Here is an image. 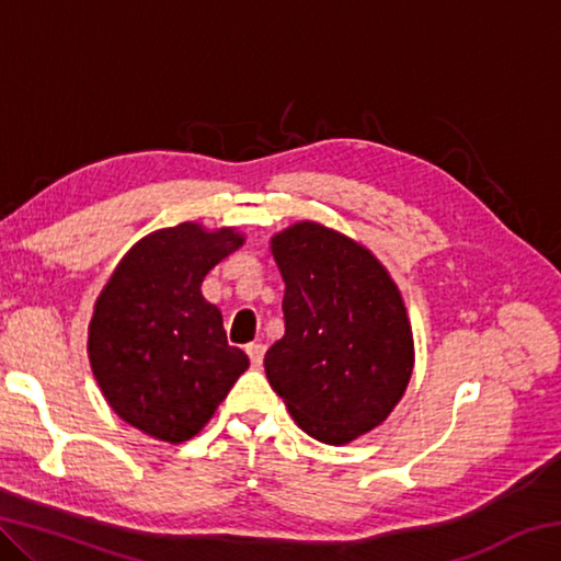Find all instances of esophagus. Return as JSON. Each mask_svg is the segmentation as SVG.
Here are the masks:
<instances>
[{"instance_id": "1", "label": "esophagus", "mask_w": 561, "mask_h": 561, "mask_svg": "<svg viewBox=\"0 0 561 561\" xmlns=\"http://www.w3.org/2000/svg\"><path fill=\"white\" fill-rule=\"evenodd\" d=\"M244 351H247V356H250L252 366L260 368L262 360H264V351H267V346H264V344H247Z\"/></svg>"}]
</instances>
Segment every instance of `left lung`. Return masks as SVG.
Returning <instances> with one entry per match:
<instances>
[{
	"mask_svg": "<svg viewBox=\"0 0 561 561\" xmlns=\"http://www.w3.org/2000/svg\"><path fill=\"white\" fill-rule=\"evenodd\" d=\"M284 336L264 371L304 433L341 445L386 421L413 371L401 294L371 252L317 222L272 240Z\"/></svg>",
	"mask_w": 561,
	"mask_h": 561,
	"instance_id": "1",
	"label": "left lung"
}]
</instances>
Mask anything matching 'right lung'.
I'll return each mask as SVG.
<instances>
[{
    "label": "right lung",
    "mask_w": 561,
    "mask_h": 561,
    "mask_svg": "<svg viewBox=\"0 0 561 561\" xmlns=\"http://www.w3.org/2000/svg\"><path fill=\"white\" fill-rule=\"evenodd\" d=\"M240 244L234 230L203 232L193 222L158 230L133 247L101 291L89 329L91 368L133 428L190 440L250 366L201 291L205 274Z\"/></svg>",
    "instance_id": "1"
}]
</instances>
